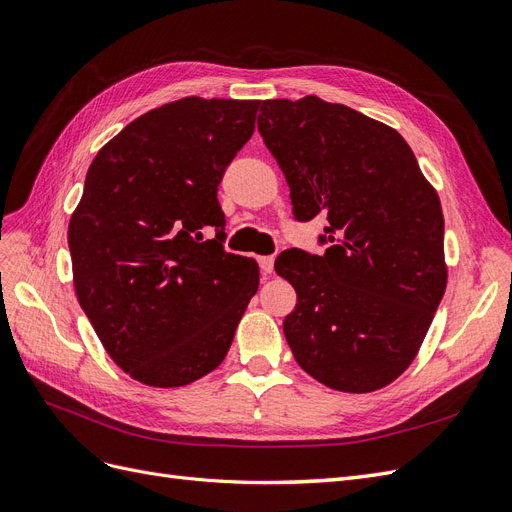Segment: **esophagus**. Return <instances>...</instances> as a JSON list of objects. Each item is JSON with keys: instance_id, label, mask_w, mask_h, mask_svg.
Returning <instances> with one entry per match:
<instances>
[{"instance_id": "34e87169", "label": "esophagus", "mask_w": 512, "mask_h": 512, "mask_svg": "<svg viewBox=\"0 0 512 512\" xmlns=\"http://www.w3.org/2000/svg\"><path fill=\"white\" fill-rule=\"evenodd\" d=\"M257 261H259V268L263 270V274H272L274 272V257L272 255L257 257Z\"/></svg>"}]
</instances>
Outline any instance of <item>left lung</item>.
Here are the masks:
<instances>
[{
	"label": "left lung",
	"instance_id": "left-lung-1",
	"mask_svg": "<svg viewBox=\"0 0 512 512\" xmlns=\"http://www.w3.org/2000/svg\"><path fill=\"white\" fill-rule=\"evenodd\" d=\"M257 127L295 219L329 223L323 255L274 263L298 293L283 321L291 353L329 389H383L417 357L447 289L438 193L398 131L349 106L266 100Z\"/></svg>",
	"mask_w": 512,
	"mask_h": 512
}]
</instances>
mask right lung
<instances>
[{
    "mask_svg": "<svg viewBox=\"0 0 512 512\" xmlns=\"http://www.w3.org/2000/svg\"><path fill=\"white\" fill-rule=\"evenodd\" d=\"M257 108L197 95L163 104L104 144L87 172L68 227L76 298L114 364L148 387L217 368L257 293V261L223 251L217 200ZM206 226L218 236L206 241Z\"/></svg>",
    "mask_w": 512,
    "mask_h": 512,
    "instance_id": "obj_1",
    "label": "right lung"
}]
</instances>
